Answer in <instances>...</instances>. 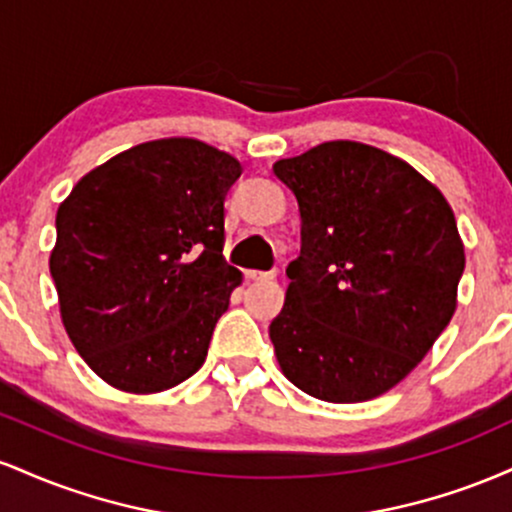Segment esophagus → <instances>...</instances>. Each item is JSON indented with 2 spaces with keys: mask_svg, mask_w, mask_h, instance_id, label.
Wrapping results in <instances>:
<instances>
[{
  "mask_svg": "<svg viewBox=\"0 0 512 512\" xmlns=\"http://www.w3.org/2000/svg\"><path fill=\"white\" fill-rule=\"evenodd\" d=\"M248 279H252V281H272V279H276V272L272 269V272H260V269H248Z\"/></svg>",
  "mask_w": 512,
  "mask_h": 512,
  "instance_id": "esophagus-1",
  "label": "esophagus"
}]
</instances>
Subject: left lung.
<instances>
[{
  "label": "left lung",
  "mask_w": 512,
  "mask_h": 512,
  "mask_svg": "<svg viewBox=\"0 0 512 512\" xmlns=\"http://www.w3.org/2000/svg\"><path fill=\"white\" fill-rule=\"evenodd\" d=\"M301 255L269 325L281 373L334 404L385 395L421 363L457 310L464 243L443 192L375 146L325 142L281 158Z\"/></svg>",
  "instance_id": "left-lung-1"
}]
</instances>
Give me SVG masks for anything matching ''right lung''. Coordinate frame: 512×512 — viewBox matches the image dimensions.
<instances>
[{
    "label": "right lung",
    "mask_w": 512,
    "mask_h": 512,
    "mask_svg": "<svg viewBox=\"0 0 512 512\" xmlns=\"http://www.w3.org/2000/svg\"><path fill=\"white\" fill-rule=\"evenodd\" d=\"M240 173L207 142L154 139L88 170L57 209L62 325L115 390L154 395L202 368L243 281L223 257V199Z\"/></svg>",
    "instance_id": "obj_1"
}]
</instances>
